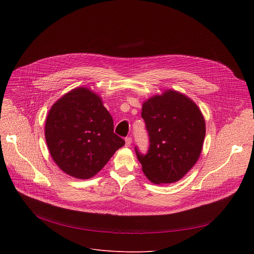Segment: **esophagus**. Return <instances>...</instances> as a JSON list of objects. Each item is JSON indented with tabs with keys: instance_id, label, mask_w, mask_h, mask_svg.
<instances>
[{
	"instance_id": "obj_1",
	"label": "esophagus",
	"mask_w": 254,
	"mask_h": 254,
	"mask_svg": "<svg viewBox=\"0 0 254 254\" xmlns=\"http://www.w3.org/2000/svg\"><path fill=\"white\" fill-rule=\"evenodd\" d=\"M130 144H131V138L130 137L126 138V147H129Z\"/></svg>"
}]
</instances>
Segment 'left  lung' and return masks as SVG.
<instances>
[{
  "label": "left lung",
  "instance_id": "1",
  "mask_svg": "<svg viewBox=\"0 0 254 254\" xmlns=\"http://www.w3.org/2000/svg\"><path fill=\"white\" fill-rule=\"evenodd\" d=\"M141 115L150 142L145 155L135 148L143 173L155 184L177 182L202 152L206 127L201 110L183 93L168 89L145 101Z\"/></svg>",
  "mask_w": 254,
  "mask_h": 254
}]
</instances>
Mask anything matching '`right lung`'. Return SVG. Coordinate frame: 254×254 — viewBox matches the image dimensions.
<instances>
[{
    "mask_svg": "<svg viewBox=\"0 0 254 254\" xmlns=\"http://www.w3.org/2000/svg\"><path fill=\"white\" fill-rule=\"evenodd\" d=\"M113 128L112 116L102 99L89 88L77 87L52 105L45 139L52 159L63 172L88 179L126 143Z\"/></svg>",
    "mask_w": 254,
    "mask_h": 254,
    "instance_id": "obj_1",
    "label": "right lung"
}]
</instances>
